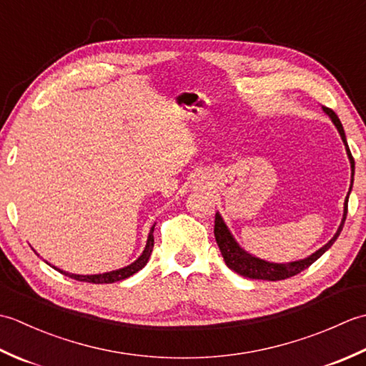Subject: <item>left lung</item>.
<instances>
[{
    "label": "left lung",
    "instance_id": "8db88e82",
    "mask_svg": "<svg viewBox=\"0 0 366 366\" xmlns=\"http://www.w3.org/2000/svg\"><path fill=\"white\" fill-rule=\"evenodd\" d=\"M322 110L325 112V114L329 116L332 119V122L335 124V127L340 132V137L343 139V143L346 146V152H347V157L349 162H351V171H352V177H354V159H352V154L349 151V146L346 142V135H345V129L341 126V121L338 119V116L335 114V112L330 110L327 107H322ZM354 181V179H352ZM352 189V182H351V187H349L347 192V197L345 199V214H343V220H341L338 231L335 232V236H333L327 244L324 247H321L320 250L315 252L313 254H310L308 258L305 259H300V261H294V262H269V261H264L256 258V256L250 254L248 252H245L242 247H240L236 239L232 237L231 231L228 229L227 223L223 222L222 215L217 212L215 214V227H214V234H215V240H217V245H219L222 256L224 259V264L231 269L234 270L236 274L247 277V278H253V280H267V282H278V280H286L290 277H294L300 274L302 270L308 269L312 264L317 259L321 258V256L329 250V248L335 242L337 237L340 236L341 229H343V224L346 222V214H347V201H349V193H351Z\"/></svg>",
    "mask_w": 366,
    "mask_h": 366
}]
</instances>
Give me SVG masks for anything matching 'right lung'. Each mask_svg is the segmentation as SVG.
I'll return each instance as SVG.
<instances>
[{"label":"right lung","instance_id":"add662e5","mask_svg":"<svg viewBox=\"0 0 366 366\" xmlns=\"http://www.w3.org/2000/svg\"><path fill=\"white\" fill-rule=\"evenodd\" d=\"M154 227H155V224H154ZM154 227L149 231V236H147V242H146V247H144L143 253L139 254V258L137 261L129 264L127 267H122V269H118V270H112V272H105V274H97V275H76V274H69V272H64V270H61V269L54 267V266H51V267L56 269L59 274H63L66 277H71V278L76 280V282H86V283H94V285L121 282V280H126L130 275L137 274L138 270H142L146 266V262L149 261V256H151L152 248H154V234H152Z\"/></svg>","mask_w":366,"mask_h":366}]
</instances>
